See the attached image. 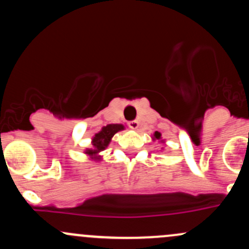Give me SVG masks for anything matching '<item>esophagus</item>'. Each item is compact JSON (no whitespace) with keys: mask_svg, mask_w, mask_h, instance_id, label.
I'll return each instance as SVG.
<instances>
[{"mask_svg":"<svg viewBox=\"0 0 249 249\" xmlns=\"http://www.w3.org/2000/svg\"><path fill=\"white\" fill-rule=\"evenodd\" d=\"M129 126L132 130H137L138 126H139V123L137 122V120H132V122L129 123Z\"/></svg>","mask_w":249,"mask_h":249,"instance_id":"34e87169","label":"esophagus"}]
</instances>
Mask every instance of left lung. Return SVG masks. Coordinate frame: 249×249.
Listing matches in <instances>:
<instances>
[{"mask_svg":"<svg viewBox=\"0 0 249 249\" xmlns=\"http://www.w3.org/2000/svg\"><path fill=\"white\" fill-rule=\"evenodd\" d=\"M160 136H162V135H160V133L158 132V131H156V132L154 133V141H156V139H158V141H160Z\"/></svg>","mask_w":249,"mask_h":249,"instance_id":"1","label":"left lung"}]
</instances>
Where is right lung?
<instances>
[{"instance_id": "right-lung-1", "label": "right lung", "mask_w": 249, "mask_h": 249, "mask_svg": "<svg viewBox=\"0 0 249 249\" xmlns=\"http://www.w3.org/2000/svg\"><path fill=\"white\" fill-rule=\"evenodd\" d=\"M122 130H124V125L122 124H108L104 126L92 139V149H87L85 154L89 155L92 160H100L99 152L105 150L110 144L112 137Z\"/></svg>"}]
</instances>
